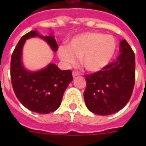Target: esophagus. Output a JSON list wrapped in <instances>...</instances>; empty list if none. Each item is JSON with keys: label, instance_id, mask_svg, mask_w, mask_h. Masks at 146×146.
I'll return each instance as SVG.
<instances>
[{"label": "esophagus", "instance_id": "34e87169", "mask_svg": "<svg viewBox=\"0 0 146 146\" xmlns=\"http://www.w3.org/2000/svg\"><path fill=\"white\" fill-rule=\"evenodd\" d=\"M80 73L78 72H76V71H73V77H76V76H79Z\"/></svg>", "mask_w": 146, "mask_h": 146}]
</instances>
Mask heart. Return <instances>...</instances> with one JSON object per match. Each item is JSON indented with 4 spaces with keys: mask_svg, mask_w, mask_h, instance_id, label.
<instances>
[{
    "mask_svg": "<svg viewBox=\"0 0 146 146\" xmlns=\"http://www.w3.org/2000/svg\"><path fill=\"white\" fill-rule=\"evenodd\" d=\"M116 48V40L113 36L87 32L70 39L68 46H60L58 55L67 66L76 63V58H80L81 65L86 70L96 73L110 63Z\"/></svg>",
    "mask_w": 146,
    "mask_h": 146,
    "instance_id": "heart-1",
    "label": "heart"
}]
</instances>
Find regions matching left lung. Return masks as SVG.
<instances>
[{
	"instance_id": "8db88e82",
	"label": "left lung",
	"mask_w": 146,
	"mask_h": 146,
	"mask_svg": "<svg viewBox=\"0 0 146 146\" xmlns=\"http://www.w3.org/2000/svg\"><path fill=\"white\" fill-rule=\"evenodd\" d=\"M87 88L84 98L91 112L106 116L117 113L131 96L135 79V57L126 40L119 43L115 62L97 73L85 75Z\"/></svg>"
}]
</instances>
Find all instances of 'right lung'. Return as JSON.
Listing matches in <instances>:
<instances>
[{
	"label": "right lung",
	"mask_w": 146,
	"mask_h": 146,
	"mask_svg": "<svg viewBox=\"0 0 146 146\" xmlns=\"http://www.w3.org/2000/svg\"><path fill=\"white\" fill-rule=\"evenodd\" d=\"M32 37L43 39L52 51H57V42L52 32L49 36H43L33 30L22 36L11 55V84L16 97L25 107L35 113L47 114L60 106L73 76L71 70H61L53 63L40 70H27L23 62V48L26 40Z\"/></svg>",
	"instance_id": "right-lung-1"
}]
</instances>
